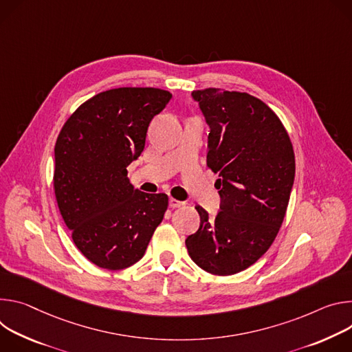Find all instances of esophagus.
I'll return each instance as SVG.
<instances>
[{
	"label": "esophagus",
	"mask_w": 352,
	"mask_h": 352,
	"mask_svg": "<svg viewBox=\"0 0 352 352\" xmlns=\"http://www.w3.org/2000/svg\"><path fill=\"white\" fill-rule=\"evenodd\" d=\"M169 206L172 207V208H179V207H183L184 206V201H179V200H176V199H169Z\"/></svg>",
	"instance_id": "34e87169"
}]
</instances>
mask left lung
Instances as JSON below:
<instances>
[{
    "mask_svg": "<svg viewBox=\"0 0 352 352\" xmlns=\"http://www.w3.org/2000/svg\"><path fill=\"white\" fill-rule=\"evenodd\" d=\"M210 127L207 165L219 175L215 218L197 206L200 228L187 236L188 256L215 276L254 264L274 242L295 179V155L287 130L264 102L215 88L194 91Z\"/></svg>",
    "mask_w": 352,
    "mask_h": 352,
    "instance_id": "1",
    "label": "left lung"
}]
</instances>
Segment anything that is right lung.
Wrapping results in <instances>:
<instances>
[{
    "instance_id": "add662e5",
    "label": "right lung",
    "mask_w": 352,
    "mask_h": 352,
    "mask_svg": "<svg viewBox=\"0 0 352 352\" xmlns=\"http://www.w3.org/2000/svg\"><path fill=\"white\" fill-rule=\"evenodd\" d=\"M172 99L156 88H117L78 107L54 146V192L72 241L94 264L123 270L142 258L168 196L134 188L127 166L151 120Z\"/></svg>"
}]
</instances>
